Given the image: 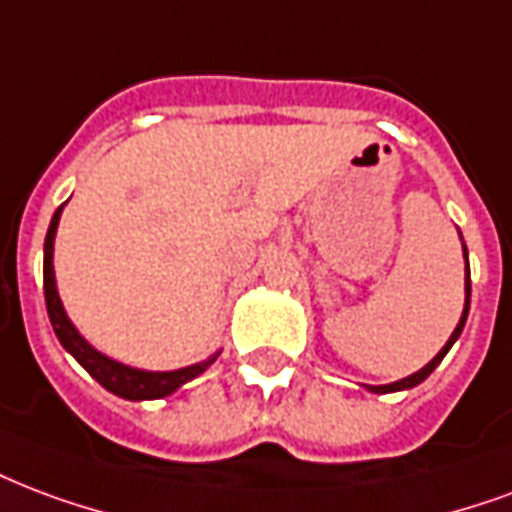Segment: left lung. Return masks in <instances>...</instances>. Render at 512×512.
Returning a JSON list of instances; mask_svg holds the SVG:
<instances>
[{
	"label": "left lung",
	"mask_w": 512,
	"mask_h": 512,
	"mask_svg": "<svg viewBox=\"0 0 512 512\" xmlns=\"http://www.w3.org/2000/svg\"><path fill=\"white\" fill-rule=\"evenodd\" d=\"M461 236V233H458ZM461 244H464V238H461ZM464 257H467V246H464ZM464 293H467V298H464V312H461V320H458L456 331L450 333V339L445 342V347L431 358L423 369H418L415 374H410V377H404V380H396L391 382V385H366V391L372 393H396V391H410V388H415V385H420V382L426 380L434 369H437L439 363H442V358L448 355V350L456 344V339L461 336V331H464V323H467V314H469V295H472V285H469V260H467V276H464Z\"/></svg>",
	"instance_id": "8db88e82"
}]
</instances>
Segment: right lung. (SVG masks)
Masks as SVG:
<instances>
[{
    "mask_svg": "<svg viewBox=\"0 0 512 512\" xmlns=\"http://www.w3.org/2000/svg\"><path fill=\"white\" fill-rule=\"evenodd\" d=\"M64 203L56 208L54 219L48 225V233H45V246H43V290H45V309H48V317H51V325H54L56 339L62 342V347L75 361L81 363L86 372L92 374L94 380L100 382L105 391H111L113 396H121L127 401H149V399H165L170 393H176L184 385V382L195 380L200 374L206 372L211 363L217 361L219 352L208 355L206 361L192 363V366H184V369H173V372H149V369H135V366H127V363H119L108 358L105 352H100L97 347L86 342L81 336V331L75 328L73 320L64 312L62 298H59V290H56V274H54V238L56 227H59V217H62Z\"/></svg>",
    "mask_w": 512,
    "mask_h": 512,
    "instance_id": "right-lung-1",
    "label": "right lung"
}]
</instances>
